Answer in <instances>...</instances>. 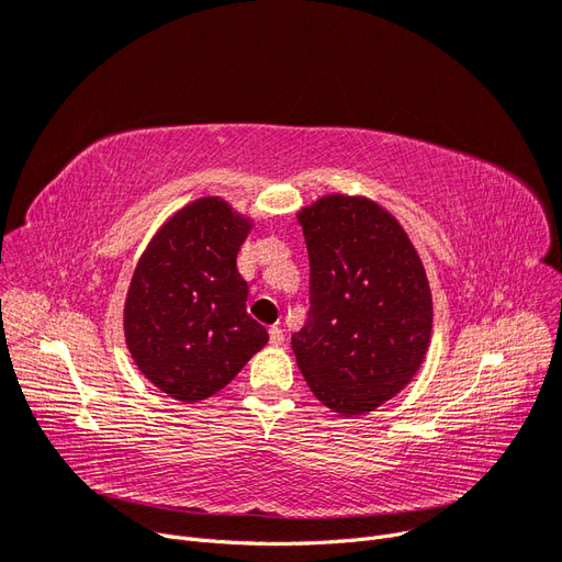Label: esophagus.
<instances>
[{"mask_svg": "<svg viewBox=\"0 0 562 562\" xmlns=\"http://www.w3.org/2000/svg\"><path fill=\"white\" fill-rule=\"evenodd\" d=\"M269 342L274 345V347L283 345V330H281L279 326H271V328H269Z\"/></svg>", "mask_w": 562, "mask_h": 562, "instance_id": "obj_1", "label": "esophagus"}]
</instances>
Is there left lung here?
<instances>
[{
  "label": "left lung",
  "instance_id": "left-lung-1",
  "mask_svg": "<svg viewBox=\"0 0 562 562\" xmlns=\"http://www.w3.org/2000/svg\"><path fill=\"white\" fill-rule=\"evenodd\" d=\"M297 220L310 252V314L291 337L297 366L330 411L370 413L429 349L427 271L398 220L370 199L323 196Z\"/></svg>",
  "mask_w": 562,
  "mask_h": 562
}]
</instances>
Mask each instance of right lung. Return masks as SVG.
Listing matches in <instances>:
<instances>
[{"label": "right lung", "instance_id": "add662e5", "mask_svg": "<svg viewBox=\"0 0 562 562\" xmlns=\"http://www.w3.org/2000/svg\"><path fill=\"white\" fill-rule=\"evenodd\" d=\"M250 227L220 196L196 199L157 232L135 267L126 345L143 375L176 401L213 396L267 345L236 269Z\"/></svg>", "mask_w": 562, "mask_h": 562}]
</instances>
